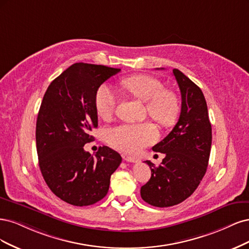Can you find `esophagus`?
<instances>
[{
    "label": "esophagus",
    "mask_w": 249,
    "mask_h": 249,
    "mask_svg": "<svg viewBox=\"0 0 249 249\" xmlns=\"http://www.w3.org/2000/svg\"><path fill=\"white\" fill-rule=\"evenodd\" d=\"M123 158H124V160H126V161H128V162H136L139 160L136 157L129 156V155H126V154L123 155Z\"/></svg>",
    "instance_id": "34e87169"
}]
</instances>
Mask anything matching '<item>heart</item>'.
Wrapping results in <instances>:
<instances>
[{
  "label": "heart",
  "mask_w": 249,
  "mask_h": 249,
  "mask_svg": "<svg viewBox=\"0 0 249 249\" xmlns=\"http://www.w3.org/2000/svg\"><path fill=\"white\" fill-rule=\"evenodd\" d=\"M124 89L133 97L146 102L148 115L162 126H171L178 118L179 100L173 92L164 90L157 78L149 75H133L121 82ZM117 96L107 85H101L95 94V108L97 114L107 119L117 106ZM157 130L151 123L121 124L107 132L111 146L125 152H136L155 142Z\"/></svg>",
  "instance_id": "1"
}]
</instances>
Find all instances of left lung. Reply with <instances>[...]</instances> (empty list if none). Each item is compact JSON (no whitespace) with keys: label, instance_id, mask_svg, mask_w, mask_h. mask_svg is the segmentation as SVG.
Masks as SVG:
<instances>
[{"label":"left lung","instance_id":"8db88e82","mask_svg":"<svg viewBox=\"0 0 249 249\" xmlns=\"http://www.w3.org/2000/svg\"><path fill=\"white\" fill-rule=\"evenodd\" d=\"M181 92V114L165 138L152 148L165 157L159 166L150 160L151 178L141 188L146 203L159 208L182 203L197 188L209 162L212 128L202 90L178 69L173 70Z\"/></svg>","mask_w":249,"mask_h":249}]
</instances>
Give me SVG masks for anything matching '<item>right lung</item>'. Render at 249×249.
<instances>
[{"label":"right lung","instance_id":"obj_1","mask_svg":"<svg viewBox=\"0 0 249 249\" xmlns=\"http://www.w3.org/2000/svg\"><path fill=\"white\" fill-rule=\"evenodd\" d=\"M121 69L75 63L47 88L36 123L39 167L47 186L64 202L90 206L107 196L110 176L122 161L118 152L100 147L95 156L84 146L98 126L95 94Z\"/></svg>","mask_w":249,"mask_h":249}]
</instances>
